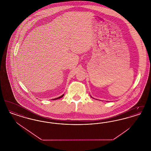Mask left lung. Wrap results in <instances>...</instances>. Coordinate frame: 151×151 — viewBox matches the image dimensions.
<instances>
[{
    "label": "left lung",
    "mask_w": 151,
    "mask_h": 151,
    "mask_svg": "<svg viewBox=\"0 0 151 151\" xmlns=\"http://www.w3.org/2000/svg\"><path fill=\"white\" fill-rule=\"evenodd\" d=\"M91 97H92V96H91ZM92 98H93V97H92ZM96 100H97V99H96Z\"/></svg>",
    "instance_id": "left-lung-1"
}]
</instances>
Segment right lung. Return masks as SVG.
Instances as JSON below:
<instances>
[{
  "instance_id": "add662e5",
  "label": "right lung",
  "mask_w": 151,
  "mask_h": 151,
  "mask_svg": "<svg viewBox=\"0 0 151 151\" xmlns=\"http://www.w3.org/2000/svg\"><path fill=\"white\" fill-rule=\"evenodd\" d=\"M63 96H64V94H63V95H62L61 96H60V97H58V98H55V99H52V100H57V99H60V98L63 97Z\"/></svg>"
}]
</instances>
